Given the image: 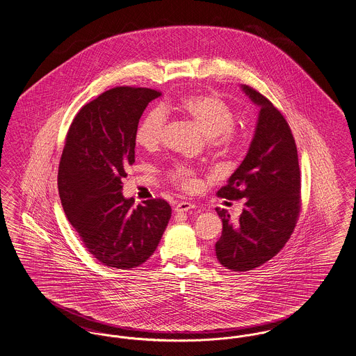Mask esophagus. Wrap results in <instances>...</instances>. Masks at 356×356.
Wrapping results in <instances>:
<instances>
[{"mask_svg": "<svg viewBox=\"0 0 356 356\" xmlns=\"http://www.w3.org/2000/svg\"><path fill=\"white\" fill-rule=\"evenodd\" d=\"M196 205L189 202V201H180L176 207H175V211L176 212H188L189 209H193Z\"/></svg>", "mask_w": 356, "mask_h": 356, "instance_id": "34e87169", "label": "esophagus"}]
</instances>
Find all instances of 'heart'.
<instances>
[{
    "label": "heart",
    "mask_w": 356,
    "mask_h": 356,
    "mask_svg": "<svg viewBox=\"0 0 356 356\" xmlns=\"http://www.w3.org/2000/svg\"><path fill=\"white\" fill-rule=\"evenodd\" d=\"M177 107L201 128L216 148L234 151L241 145V131L234 126L236 114L220 95L209 92L185 95ZM165 122L167 116L163 108L157 107L148 111L136 128V143L145 149L156 148L163 139ZM168 177L173 184L185 191H192L197 185L196 171L181 164L173 165L168 171Z\"/></svg>",
    "instance_id": "1"
}]
</instances>
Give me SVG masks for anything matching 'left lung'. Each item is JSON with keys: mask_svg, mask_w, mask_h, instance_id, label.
Masks as SVG:
<instances>
[{"mask_svg": "<svg viewBox=\"0 0 356 356\" xmlns=\"http://www.w3.org/2000/svg\"><path fill=\"white\" fill-rule=\"evenodd\" d=\"M242 90L259 106L256 134L217 196L245 199L243 211L232 221L225 209H216L222 220L216 256L233 271L253 270L277 256L294 232L302 204L298 152L289 123L256 88L243 85Z\"/></svg>", "mask_w": 356, "mask_h": 356, "instance_id": "8db88e82", "label": "left lung"}]
</instances>
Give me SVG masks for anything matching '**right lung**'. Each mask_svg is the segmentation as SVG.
Segmentation results:
<instances>
[{"mask_svg": "<svg viewBox=\"0 0 356 356\" xmlns=\"http://www.w3.org/2000/svg\"><path fill=\"white\" fill-rule=\"evenodd\" d=\"M161 92L119 86L100 94L75 115L58 170V191L70 224L86 249L110 268L140 266L156 250L172 209L163 199L122 195L135 163V132L143 111Z\"/></svg>", "mask_w": 356, "mask_h": 356, "instance_id": "add662e5", "label": "right lung"}]
</instances>
